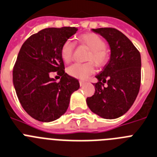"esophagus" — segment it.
<instances>
[{"label": "esophagus", "instance_id": "obj_1", "mask_svg": "<svg viewBox=\"0 0 157 157\" xmlns=\"http://www.w3.org/2000/svg\"><path fill=\"white\" fill-rule=\"evenodd\" d=\"M85 84H86V82H85V81H84V80H80V87L84 86V85Z\"/></svg>", "mask_w": 157, "mask_h": 157}]
</instances>
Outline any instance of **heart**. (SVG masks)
I'll use <instances>...</instances> for the list:
<instances>
[{"instance_id": "obj_1", "label": "heart", "mask_w": 157, "mask_h": 157, "mask_svg": "<svg viewBox=\"0 0 157 157\" xmlns=\"http://www.w3.org/2000/svg\"><path fill=\"white\" fill-rule=\"evenodd\" d=\"M79 43L87 46L90 50L88 61H92L98 66H103L109 59V53L106 49V43L99 35L95 33H87L80 35L77 38ZM75 43L70 40H66L61 47V57L64 62L68 63L73 58ZM67 72L71 77L84 80L95 72V67L92 62L87 63H75L70 65Z\"/></svg>"}]
</instances>
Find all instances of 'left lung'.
I'll return each mask as SVG.
<instances>
[{"label":"left lung","instance_id":"8db88e82","mask_svg":"<svg viewBox=\"0 0 157 157\" xmlns=\"http://www.w3.org/2000/svg\"><path fill=\"white\" fill-rule=\"evenodd\" d=\"M107 41L111 58L103 70L95 76V92L87 98L88 107L106 119L126 114L135 101L141 85V54L121 31L111 28L92 29ZM108 86L105 87L104 83Z\"/></svg>","mask_w":157,"mask_h":157}]
</instances>
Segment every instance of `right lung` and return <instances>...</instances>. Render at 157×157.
<instances>
[{"label": "right lung", "mask_w": 157, "mask_h": 157, "mask_svg": "<svg viewBox=\"0 0 157 157\" xmlns=\"http://www.w3.org/2000/svg\"><path fill=\"white\" fill-rule=\"evenodd\" d=\"M77 28H49L30 36L20 50L13 71V85L24 111L39 122L58 119L69 107L78 80L65 73L61 47ZM57 71L59 82L49 75Z\"/></svg>", "instance_id": "right-lung-1"}]
</instances>
